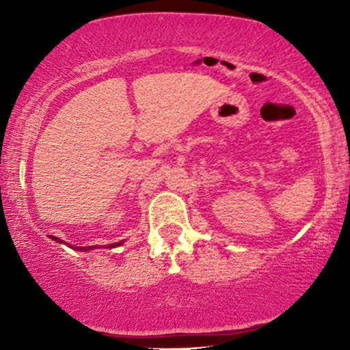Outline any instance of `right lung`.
<instances>
[{
    "instance_id": "1",
    "label": "right lung",
    "mask_w": 350,
    "mask_h": 350,
    "mask_svg": "<svg viewBox=\"0 0 350 350\" xmlns=\"http://www.w3.org/2000/svg\"><path fill=\"white\" fill-rule=\"evenodd\" d=\"M52 239H54V241H57V242H62L59 237H54V236H51ZM124 243V241H121V242H116V243H109V245H103L105 248H114V247H119V245H122ZM75 250H79V252H90V250H94V248H100L98 245H89V247H73Z\"/></svg>"
}]
</instances>
